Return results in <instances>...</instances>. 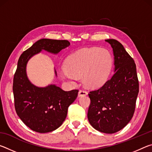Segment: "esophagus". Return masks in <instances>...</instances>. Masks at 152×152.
<instances>
[{"label":"esophagus","mask_w":152,"mask_h":152,"mask_svg":"<svg viewBox=\"0 0 152 152\" xmlns=\"http://www.w3.org/2000/svg\"><path fill=\"white\" fill-rule=\"evenodd\" d=\"M87 94H88V93H87V92L86 91H84V90H80L78 92V96L79 97L86 96Z\"/></svg>","instance_id":"34e87169"}]
</instances>
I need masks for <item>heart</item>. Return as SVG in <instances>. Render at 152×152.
I'll list each match as a JSON object with an SVG mask.
<instances>
[{
  "label": "heart",
  "instance_id": "obj_1",
  "mask_svg": "<svg viewBox=\"0 0 152 152\" xmlns=\"http://www.w3.org/2000/svg\"><path fill=\"white\" fill-rule=\"evenodd\" d=\"M111 67V55L106 49H82L68 58L66 69L61 71V76L70 81L82 76L84 85L89 88H97L107 82Z\"/></svg>",
  "mask_w": 152,
  "mask_h": 152
}]
</instances>
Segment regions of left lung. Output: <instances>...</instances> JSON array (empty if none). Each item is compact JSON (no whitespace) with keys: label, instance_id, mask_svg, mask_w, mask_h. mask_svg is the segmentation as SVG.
Segmentation results:
<instances>
[{"label":"left lung","instance_id":"left-lung-1","mask_svg":"<svg viewBox=\"0 0 152 152\" xmlns=\"http://www.w3.org/2000/svg\"><path fill=\"white\" fill-rule=\"evenodd\" d=\"M114 55V74L101 88L90 92L88 119L92 127L104 133H116L134 114L139 82L133 59L117 40L106 39Z\"/></svg>","mask_w":152,"mask_h":152}]
</instances>
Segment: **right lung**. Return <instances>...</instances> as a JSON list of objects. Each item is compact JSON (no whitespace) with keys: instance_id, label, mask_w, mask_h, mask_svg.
I'll return each instance as SVG.
<instances>
[{"instance_id":"1","label":"right lung","mask_w":152,"mask_h":152,"mask_svg":"<svg viewBox=\"0 0 152 152\" xmlns=\"http://www.w3.org/2000/svg\"><path fill=\"white\" fill-rule=\"evenodd\" d=\"M70 45L67 40L39 39L25 50L18 60L12 86L15 110L22 121L34 132L48 133L60 127L78 91H64L56 84L45 87L34 85L27 74L28 61L42 50L57 55ZM54 72L57 76L56 70Z\"/></svg>"}]
</instances>
